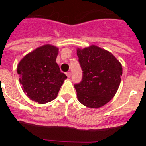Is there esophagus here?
Segmentation results:
<instances>
[{
  "label": "esophagus",
  "mask_w": 146,
  "mask_h": 146,
  "mask_svg": "<svg viewBox=\"0 0 146 146\" xmlns=\"http://www.w3.org/2000/svg\"><path fill=\"white\" fill-rule=\"evenodd\" d=\"M66 76H67V77H68V78H69V77H71V72H66Z\"/></svg>",
  "instance_id": "34e87169"
}]
</instances>
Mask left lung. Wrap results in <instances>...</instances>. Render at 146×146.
<instances>
[{
    "mask_svg": "<svg viewBox=\"0 0 146 146\" xmlns=\"http://www.w3.org/2000/svg\"><path fill=\"white\" fill-rule=\"evenodd\" d=\"M77 54L82 71V80L74 84L78 100L88 108H100L118 91L122 66L113 54L94 45L77 49Z\"/></svg>",
    "mask_w": 146,
    "mask_h": 146,
    "instance_id": "left-lung-1",
    "label": "left lung"
}]
</instances>
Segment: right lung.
I'll return each instance as SVG.
<instances>
[{
  "instance_id": "obj_1",
  "label": "right lung",
  "mask_w": 146,
  "mask_h": 146,
  "mask_svg": "<svg viewBox=\"0 0 146 146\" xmlns=\"http://www.w3.org/2000/svg\"><path fill=\"white\" fill-rule=\"evenodd\" d=\"M58 49L44 45L26 55L17 66V74L24 92L33 101L44 104L57 96L64 80L55 62Z\"/></svg>"
}]
</instances>
